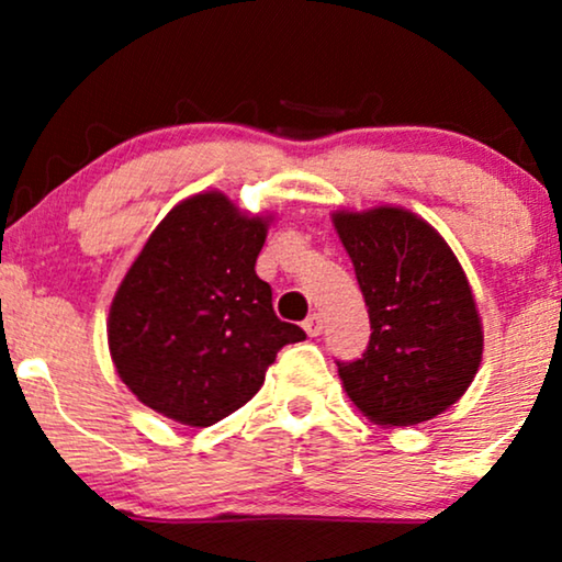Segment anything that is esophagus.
Returning <instances> with one entry per match:
<instances>
[{
	"label": "esophagus",
	"mask_w": 562,
	"mask_h": 562,
	"mask_svg": "<svg viewBox=\"0 0 562 562\" xmlns=\"http://www.w3.org/2000/svg\"><path fill=\"white\" fill-rule=\"evenodd\" d=\"M304 333L310 337H317L322 333V317H319V314H310V317L304 319Z\"/></svg>",
	"instance_id": "34e87169"
}]
</instances>
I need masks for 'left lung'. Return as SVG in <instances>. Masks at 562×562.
Segmentation results:
<instances>
[{"instance_id":"1","label":"left lung","mask_w":562,"mask_h":562,"mask_svg":"<svg viewBox=\"0 0 562 562\" xmlns=\"http://www.w3.org/2000/svg\"><path fill=\"white\" fill-rule=\"evenodd\" d=\"M335 229L371 317L363 356L337 360L350 402L386 427L437 417L481 366V317L463 268L425 220L398 206L337 212Z\"/></svg>"}]
</instances>
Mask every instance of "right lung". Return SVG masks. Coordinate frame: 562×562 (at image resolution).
<instances>
[{"label":"right lung","instance_id":"1","mask_svg":"<svg viewBox=\"0 0 562 562\" xmlns=\"http://www.w3.org/2000/svg\"><path fill=\"white\" fill-rule=\"evenodd\" d=\"M266 220L210 191L173 206L130 266L110 310V352L145 406L210 427L248 404L304 329L281 322L256 258Z\"/></svg>","mask_w":562,"mask_h":562}]
</instances>
